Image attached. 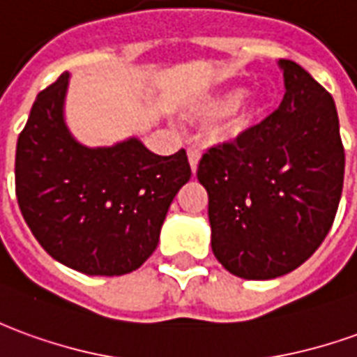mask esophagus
<instances>
[{"mask_svg":"<svg viewBox=\"0 0 357 357\" xmlns=\"http://www.w3.org/2000/svg\"><path fill=\"white\" fill-rule=\"evenodd\" d=\"M187 158H189L191 172L195 174L197 166H199V160H201V151H199V149H189V151H187Z\"/></svg>","mask_w":357,"mask_h":357,"instance_id":"1","label":"esophagus"}]
</instances>
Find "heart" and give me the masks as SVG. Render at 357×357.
<instances>
[{
  "instance_id": "b5f03b06",
  "label": "heart",
  "mask_w": 357,
  "mask_h": 357,
  "mask_svg": "<svg viewBox=\"0 0 357 357\" xmlns=\"http://www.w3.org/2000/svg\"><path fill=\"white\" fill-rule=\"evenodd\" d=\"M248 89L243 84H230L224 86L220 91H216L214 94H208L193 106V112L197 116H204V118H216V116H224L231 109L238 108V104L243 100ZM266 109V100L263 96H255L251 98L248 104H242L239 112L230 119V123L226 126V129L222 131V139L230 141L236 137L243 135L249 127L255 123L257 119L263 116V112Z\"/></svg>"
}]
</instances>
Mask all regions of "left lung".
Segmentation results:
<instances>
[{
  "label": "left lung",
  "instance_id": "1",
  "mask_svg": "<svg viewBox=\"0 0 357 357\" xmlns=\"http://www.w3.org/2000/svg\"><path fill=\"white\" fill-rule=\"evenodd\" d=\"M278 109L234 143L208 149L197 178L208 193L211 245L228 273L271 280L313 255L335 222L344 146L333 96L290 59H278Z\"/></svg>",
  "mask_w": 357,
  "mask_h": 357
}]
</instances>
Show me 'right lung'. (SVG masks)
I'll use <instances>...</instances> for the list:
<instances>
[{
    "label": "right lung",
    "mask_w": 357,
    "mask_h": 357,
    "mask_svg": "<svg viewBox=\"0 0 357 357\" xmlns=\"http://www.w3.org/2000/svg\"><path fill=\"white\" fill-rule=\"evenodd\" d=\"M69 73L40 92L17 141L24 222L61 265L89 276L137 271L158 245L174 197L191 178L185 151L151 153L137 137L79 143L66 123Z\"/></svg>",
    "instance_id": "obj_1"
}]
</instances>
